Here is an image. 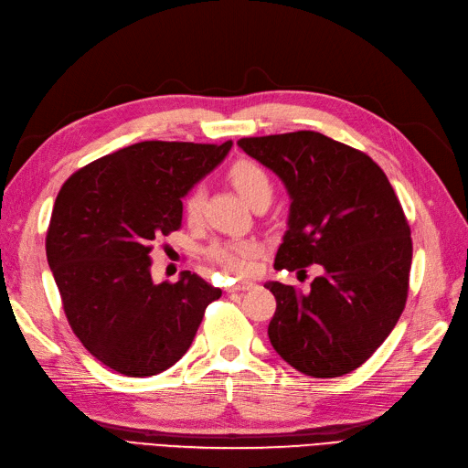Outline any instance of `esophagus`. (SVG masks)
I'll use <instances>...</instances> for the list:
<instances>
[{
    "label": "esophagus",
    "instance_id": "obj_1",
    "mask_svg": "<svg viewBox=\"0 0 468 468\" xmlns=\"http://www.w3.org/2000/svg\"><path fill=\"white\" fill-rule=\"evenodd\" d=\"M252 282H237V283H231L229 288H228V293H235V292H247V290H250L252 288Z\"/></svg>",
    "mask_w": 468,
    "mask_h": 468
}]
</instances>
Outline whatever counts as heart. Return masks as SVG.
<instances>
[{"instance_id": "1", "label": "heart", "mask_w": 468, "mask_h": 468, "mask_svg": "<svg viewBox=\"0 0 468 468\" xmlns=\"http://www.w3.org/2000/svg\"><path fill=\"white\" fill-rule=\"evenodd\" d=\"M229 180L235 190L252 206L261 200L270 202L274 192V183L270 173L262 165L254 161H237L229 169ZM185 218L190 223L200 221L202 218V192L190 190L183 204ZM207 256L216 264L228 270L231 274H249L252 262L259 256V247L252 240H218L207 249Z\"/></svg>"}]
</instances>
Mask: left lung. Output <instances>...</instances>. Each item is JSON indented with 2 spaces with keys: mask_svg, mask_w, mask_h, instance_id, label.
<instances>
[{
  "mask_svg": "<svg viewBox=\"0 0 468 468\" xmlns=\"http://www.w3.org/2000/svg\"><path fill=\"white\" fill-rule=\"evenodd\" d=\"M237 145L290 194L274 268H323L307 293L266 283L276 297L270 342L309 377L357 369L395 328L409 297L410 228L387 175L369 155L311 130Z\"/></svg>",
  "mask_w": 468,
  "mask_h": 468,
  "instance_id": "obj_1",
  "label": "left lung"
}]
</instances>
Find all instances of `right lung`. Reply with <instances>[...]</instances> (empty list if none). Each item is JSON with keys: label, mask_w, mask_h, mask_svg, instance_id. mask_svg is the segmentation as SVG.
Masks as SVG:
<instances>
[{"label": "right lung", "mask_w": 468, "mask_h": 468, "mask_svg": "<svg viewBox=\"0 0 468 468\" xmlns=\"http://www.w3.org/2000/svg\"><path fill=\"white\" fill-rule=\"evenodd\" d=\"M231 145L140 142L89 163L58 192L48 266L73 335L112 371L149 377L175 366L221 297L188 270L155 283L149 252L180 229L183 198Z\"/></svg>", "instance_id": "right-lung-1"}]
</instances>
